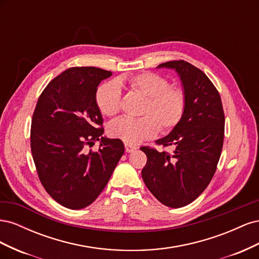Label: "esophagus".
Wrapping results in <instances>:
<instances>
[{"label":"esophagus","mask_w":259,"mask_h":259,"mask_svg":"<svg viewBox=\"0 0 259 259\" xmlns=\"http://www.w3.org/2000/svg\"><path fill=\"white\" fill-rule=\"evenodd\" d=\"M137 147L134 146V145H131V144H125V150H126V152H133L134 150H136Z\"/></svg>","instance_id":"34e87169"}]
</instances>
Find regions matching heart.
Returning a JSON list of instances; mask_svg holds the SVG:
<instances>
[{
	"label": "heart",
	"instance_id": "heart-1",
	"mask_svg": "<svg viewBox=\"0 0 259 259\" xmlns=\"http://www.w3.org/2000/svg\"><path fill=\"white\" fill-rule=\"evenodd\" d=\"M123 82V81H121ZM132 91L146 97L138 119L119 117L109 125L110 136L124 143L136 145L145 139L153 137L159 128L169 132L182 120L186 109V96L182 89L169 86L165 77L144 72L125 79ZM121 86L116 81H110L99 86L96 93V103L101 113L112 116L121 108Z\"/></svg>",
	"mask_w": 259,
	"mask_h": 259
}]
</instances>
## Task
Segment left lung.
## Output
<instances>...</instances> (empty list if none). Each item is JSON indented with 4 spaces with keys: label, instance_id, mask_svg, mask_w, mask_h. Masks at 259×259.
<instances>
[{
    "label": "left lung",
    "instance_id": "1",
    "mask_svg": "<svg viewBox=\"0 0 259 259\" xmlns=\"http://www.w3.org/2000/svg\"><path fill=\"white\" fill-rule=\"evenodd\" d=\"M158 68L178 73L186 109L169 134L155 142L173 146V152L140 148L147 155L142 176L162 204L177 208L197 199L213 178L224 144L225 114L221 95L200 69L185 60L167 61Z\"/></svg>",
    "mask_w": 259,
    "mask_h": 259
}]
</instances>
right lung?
<instances>
[{
    "label": "right lung",
    "instance_id": "obj_1",
    "mask_svg": "<svg viewBox=\"0 0 259 259\" xmlns=\"http://www.w3.org/2000/svg\"><path fill=\"white\" fill-rule=\"evenodd\" d=\"M111 71L70 68L38 97L31 123V152L43 187L60 205L81 209L97 199L124 153L120 139L103 136L96 103L99 83ZM98 140V152L86 145Z\"/></svg>",
    "mask_w": 259,
    "mask_h": 259
}]
</instances>
